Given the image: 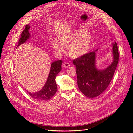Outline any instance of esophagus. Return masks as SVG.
<instances>
[{
  "label": "esophagus",
  "instance_id": "1",
  "mask_svg": "<svg viewBox=\"0 0 133 133\" xmlns=\"http://www.w3.org/2000/svg\"><path fill=\"white\" fill-rule=\"evenodd\" d=\"M62 66L64 68H68L70 66V64L68 62H65L62 65Z\"/></svg>",
  "mask_w": 133,
  "mask_h": 133
}]
</instances>
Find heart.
Masks as SVG:
<instances>
[{
  "label": "heart",
  "instance_id": "b5f03b06",
  "mask_svg": "<svg viewBox=\"0 0 133 133\" xmlns=\"http://www.w3.org/2000/svg\"><path fill=\"white\" fill-rule=\"evenodd\" d=\"M91 41V35L85 29H81L62 34L59 37L60 42L54 40L52 45L55 50L59 53L64 52V46H68L69 56L73 58H78L87 52Z\"/></svg>",
  "mask_w": 133,
  "mask_h": 133
}]
</instances>
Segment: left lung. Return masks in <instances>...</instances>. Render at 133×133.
Returning a JSON list of instances; mask_svg holds the SVG:
<instances>
[{
	"instance_id": "1",
	"label": "left lung",
	"mask_w": 133,
	"mask_h": 133,
	"mask_svg": "<svg viewBox=\"0 0 133 133\" xmlns=\"http://www.w3.org/2000/svg\"><path fill=\"white\" fill-rule=\"evenodd\" d=\"M112 45L114 61L104 70H98L96 67V50L87 53L73 61L76 68L78 87L87 97L99 96L106 90L112 78L118 63L119 53L117 43Z\"/></svg>"
}]
</instances>
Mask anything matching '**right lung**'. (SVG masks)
<instances>
[{"instance_id": "right-lung-1", "label": "right lung", "mask_w": 133, "mask_h": 133, "mask_svg": "<svg viewBox=\"0 0 133 133\" xmlns=\"http://www.w3.org/2000/svg\"><path fill=\"white\" fill-rule=\"evenodd\" d=\"M30 26L27 25L25 26V29L22 31L21 38L18 41L17 47L24 43L30 37L29 30ZM63 61L61 60L57 61L51 64L50 72L47 82L43 88L39 91L32 93L28 92L30 96L40 101H48L50 99L56 94L57 90L55 78L57 75L62 70V64Z\"/></svg>"}]
</instances>
